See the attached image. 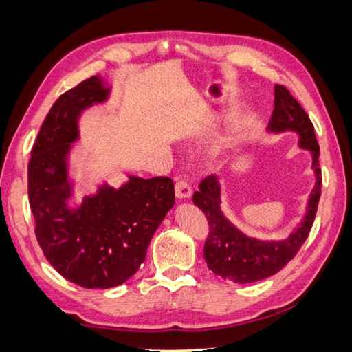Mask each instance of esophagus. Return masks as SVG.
<instances>
[{
    "instance_id": "esophagus-1",
    "label": "esophagus",
    "mask_w": 352,
    "mask_h": 352,
    "mask_svg": "<svg viewBox=\"0 0 352 352\" xmlns=\"http://www.w3.org/2000/svg\"><path fill=\"white\" fill-rule=\"evenodd\" d=\"M175 195L178 198H189L192 195V188L189 186L188 182H184L183 178L175 183Z\"/></svg>"
}]
</instances>
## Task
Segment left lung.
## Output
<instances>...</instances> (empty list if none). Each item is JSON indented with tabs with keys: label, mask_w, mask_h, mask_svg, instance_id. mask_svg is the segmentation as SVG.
I'll return each mask as SVG.
<instances>
[{
	"label": "left lung",
	"mask_w": 352,
	"mask_h": 352,
	"mask_svg": "<svg viewBox=\"0 0 352 352\" xmlns=\"http://www.w3.org/2000/svg\"><path fill=\"white\" fill-rule=\"evenodd\" d=\"M274 95L276 101L270 129L274 132L297 131L300 133V146L311 151L314 158L312 168L317 175V183L309 198L308 212L300 228L283 241L266 243L246 237L221 214L220 184L214 175L203 178L198 186L200 189L192 198L206 215L209 225L203 249L208 267L215 276L240 285L271 277L296 257L311 232L322 195V169L318 166L320 148L314 133V124L286 86L276 85Z\"/></svg>",
	"instance_id": "8db88e82"
}]
</instances>
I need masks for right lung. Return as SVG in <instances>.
<instances>
[{
    "mask_svg": "<svg viewBox=\"0 0 352 352\" xmlns=\"http://www.w3.org/2000/svg\"><path fill=\"white\" fill-rule=\"evenodd\" d=\"M107 89L91 76L69 89L50 107L30 152L29 204L44 255L63 277L82 287L124 283L146 258L152 235L174 206L169 177H131L121 189L101 188L70 212L66 154L78 138V115L104 101Z\"/></svg>",
    "mask_w": 352,
    "mask_h": 352,
    "instance_id": "1",
    "label": "right lung"
}]
</instances>
